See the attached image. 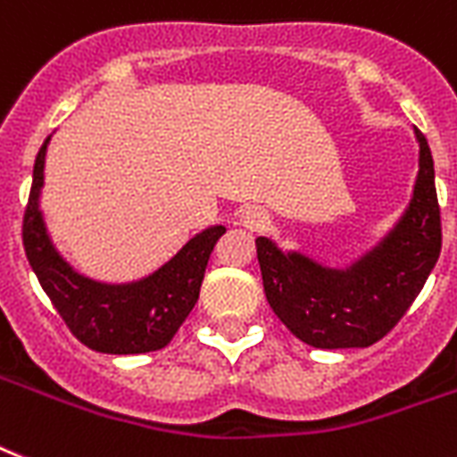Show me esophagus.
Masks as SVG:
<instances>
[{"mask_svg":"<svg viewBox=\"0 0 457 457\" xmlns=\"http://www.w3.org/2000/svg\"><path fill=\"white\" fill-rule=\"evenodd\" d=\"M240 226H245L247 231H264L269 226V214H266L264 207L247 205L240 212Z\"/></svg>","mask_w":457,"mask_h":457,"instance_id":"34e87169","label":"esophagus"}]
</instances>
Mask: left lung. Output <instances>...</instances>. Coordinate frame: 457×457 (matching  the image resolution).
Instances as JSON below:
<instances>
[{
	"label": "left lung",
	"instance_id": "1",
	"mask_svg": "<svg viewBox=\"0 0 457 457\" xmlns=\"http://www.w3.org/2000/svg\"><path fill=\"white\" fill-rule=\"evenodd\" d=\"M420 171L406 214L378 247L349 269H328L299 252L257 238V259L273 313L319 349L370 346L392 330L432 273L441 252L434 160L422 131Z\"/></svg>",
	"mask_w": 457,
	"mask_h": 457
}]
</instances>
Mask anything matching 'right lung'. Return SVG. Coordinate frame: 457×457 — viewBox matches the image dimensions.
Masks as SVG:
<instances>
[{
    "label": "right lung",
    "instance_id": "1",
    "mask_svg": "<svg viewBox=\"0 0 457 457\" xmlns=\"http://www.w3.org/2000/svg\"><path fill=\"white\" fill-rule=\"evenodd\" d=\"M49 138L35 158L30 198L23 217L25 254L32 271L37 273L39 286L72 335L94 352H158L170 345L198 302L210 252L226 228L210 226L193 236L165 266L137 283L111 286L87 278L58 254L39 212Z\"/></svg>",
    "mask_w": 457,
    "mask_h": 457
}]
</instances>
